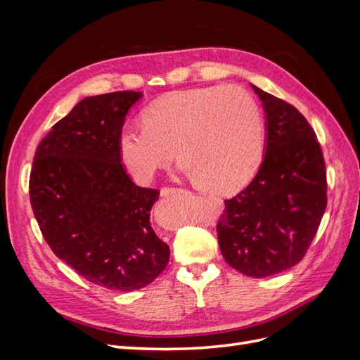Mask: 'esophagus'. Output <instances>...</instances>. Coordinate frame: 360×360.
Listing matches in <instances>:
<instances>
[{
  "mask_svg": "<svg viewBox=\"0 0 360 360\" xmlns=\"http://www.w3.org/2000/svg\"><path fill=\"white\" fill-rule=\"evenodd\" d=\"M177 192H183V189H180V188H162L160 195H162V197H168V195L177 193Z\"/></svg>",
  "mask_w": 360,
  "mask_h": 360,
  "instance_id": "obj_1",
  "label": "esophagus"
}]
</instances>
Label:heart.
I'll list each match as a JSON object with an SVG mask.
<instances>
[{
  "instance_id": "b5f03b06",
  "label": "heart",
  "mask_w": 360,
  "mask_h": 360,
  "mask_svg": "<svg viewBox=\"0 0 360 360\" xmlns=\"http://www.w3.org/2000/svg\"><path fill=\"white\" fill-rule=\"evenodd\" d=\"M124 126L120 156L138 183L169 165L176 150L181 171L202 192L233 193L254 179L266 150L259 106L236 86H200L159 97Z\"/></svg>"
}]
</instances>
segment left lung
Returning <instances> with one entry per match:
<instances>
[{
  "label": "left lung",
  "mask_w": 360,
  "mask_h": 360,
  "mask_svg": "<svg viewBox=\"0 0 360 360\" xmlns=\"http://www.w3.org/2000/svg\"><path fill=\"white\" fill-rule=\"evenodd\" d=\"M266 112V155L249 186L217 221L225 261L250 278L281 274L307 254L328 204L323 151L296 108L258 86Z\"/></svg>",
  "instance_id": "8db88e82"
}]
</instances>
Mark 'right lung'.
<instances>
[{"label": "right lung", "instance_id": "right-lung-1", "mask_svg": "<svg viewBox=\"0 0 360 360\" xmlns=\"http://www.w3.org/2000/svg\"><path fill=\"white\" fill-rule=\"evenodd\" d=\"M141 97H85L40 141L30 174L31 207L52 252L86 281L117 291L147 287L169 259V246L150 224L159 191L136 186L118 150Z\"/></svg>", "mask_w": 360, "mask_h": 360}]
</instances>
